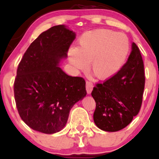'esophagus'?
<instances>
[{
  "mask_svg": "<svg viewBox=\"0 0 159 159\" xmlns=\"http://www.w3.org/2000/svg\"><path fill=\"white\" fill-rule=\"evenodd\" d=\"M86 91H87V93H88L89 94V93H91V91H92V90H93V85L92 84V82L89 81V80H87L86 83Z\"/></svg>",
  "mask_w": 159,
  "mask_h": 159,
  "instance_id": "1",
  "label": "esophagus"
}]
</instances>
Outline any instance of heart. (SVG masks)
Segmentation results:
<instances>
[{
    "label": "heart",
    "mask_w": 159,
    "mask_h": 159,
    "mask_svg": "<svg viewBox=\"0 0 159 159\" xmlns=\"http://www.w3.org/2000/svg\"><path fill=\"white\" fill-rule=\"evenodd\" d=\"M130 44L127 36L107 29L89 31L79 39V48L68 53L70 63L77 70H86L91 61L93 73L99 79L112 77L123 66Z\"/></svg>",
    "instance_id": "obj_1"
}]
</instances>
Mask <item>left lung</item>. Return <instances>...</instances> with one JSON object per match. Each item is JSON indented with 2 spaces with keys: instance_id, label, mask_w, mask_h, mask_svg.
<instances>
[{
  "instance_id": "left-lung-1",
  "label": "left lung",
  "mask_w": 159,
  "mask_h": 159,
  "mask_svg": "<svg viewBox=\"0 0 159 159\" xmlns=\"http://www.w3.org/2000/svg\"><path fill=\"white\" fill-rule=\"evenodd\" d=\"M145 80L141 54L133 42L126 63L114 76L93 89L96 125L102 130L116 132L130 123L141 107Z\"/></svg>"
}]
</instances>
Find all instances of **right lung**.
Wrapping results in <instances>:
<instances>
[{
  "instance_id": "1",
  "label": "right lung",
  "mask_w": 159,
  "mask_h": 159,
  "mask_svg": "<svg viewBox=\"0 0 159 159\" xmlns=\"http://www.w3.org/2000/svg\"><path fill=\"white\" fill-rule=\"evenodd\" d=\"M75 34L64 25L42 32L24 53L13 84L20 117L31 128L46 134L66 125L75 103L86 97V82L58 66L67 57Z\"/></svg>"
}]
</instances>
